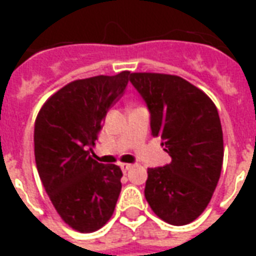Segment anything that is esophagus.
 I'll use <instances>...</instances> for the list:
<instances>
[{
	"mask_svg": "<svg viewBox=\"0 0 256 256\" xmlns=\"http://www.w3.org/2000/svg\"><path fill=\"white\" fill-rule=\"evenodd\" d=\"M133 166L134 164H130V163H122V164H120V168H122L123 172H128L130 168H133Z\"/></svg>",
	"mask_w": 256,
	"mask_h": 256,
	"instance_id": "esophagus-1",
	"label": "esophagus"
}]
</instances>
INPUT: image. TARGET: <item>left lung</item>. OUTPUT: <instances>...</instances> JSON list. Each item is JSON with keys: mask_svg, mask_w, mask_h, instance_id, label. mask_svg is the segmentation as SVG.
<instances>
[{"mask_svg": "<svg viewBox=\"0 0 256 256\" xmlns=\"http://www.w3.org/2000/svg\"><path fill=\"white\" fill-rule=\"evenodd\" d=\"M130 82L148 106L152 136L172 158L148 168L145 198L160 220L186 225L206 210L220 181L224 137L216 106L177 75L133 72Z\"/></svg>", "mask_w": 256, "mask_h": 256, "instance_id": "left-lung-1", "label": "left lung"}]
</instances>
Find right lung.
I'll list each match as a JSON object with an SVG mask.
<instances>
[{"mask_svg":"<svg viewBox=\"0 0 256 256\" xmlns=\"http://www.w3.org/2000/svg\"><path fill=\"white\" fill-rule=\"evenodd\" d=\"M130 72L98 75L66 84L44 104L34 126V154L44 188L78 232H94L114 214L122 170L93 159L104 118L122 97Z\"/></svg>","mask_w":256,"mask_h":256,"instance_id":"add662e5","label":"right lung"}]
</instances>
